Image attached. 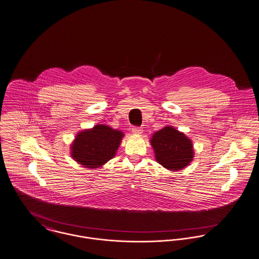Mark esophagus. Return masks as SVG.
<instances>
[{
    "label": "esophagus",
    "instance_id": "1",
    "mask_svg": "<svg viewBox=\"0 0 259 259\" xmlns=\"http://www.w3.org/2000/svg\"><path fill=\"white\" fill-rule=\"evenodd\" d=\"M142 128H141V126H134L133 128H132V132L134 133V134H136V135H141L142 134Z\"/></svg>",
    "mask_w": 259,
    "mask_h": 259
}]
</instances>
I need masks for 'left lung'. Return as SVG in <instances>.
I'll use <instances>...</instances> for the list:
<instances>
[{"label":"left lung","mask_w":259,"mask_h":259,"mask_svg":"<svg viewBox=\"0 0 259 259\" xmlns=\"http://www.w3.org/2000/svg\"><path fill=\"white\" fill-rule=\"evenodd\" d=\"M156 161L171 171L183 169L192 161V141L172 126L156 132L151 139Z\"/></svg>","instance_id":"8db88e82"}]
</instances>
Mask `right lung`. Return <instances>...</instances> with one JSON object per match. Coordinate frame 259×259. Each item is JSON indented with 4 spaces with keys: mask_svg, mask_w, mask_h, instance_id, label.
<instances>
[{
    "mask_svg": "<svg viewBox=\"0 0 259 259\" xmlns=\"http://www.w3.org/2000/svg\"><path fill=\"white\" fill-rule=\"evenodd\" d=\"M123 137L122 133L105 124L79 133L71 146L72 157L87 168H98L112 159Z\"/></svg>",
    "mask_w": 259,
    "mask_h": 259,
    "instance_id": "right-lung-1",
    "label": "right lung"
}]
</instances>
